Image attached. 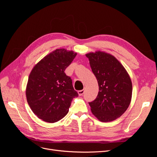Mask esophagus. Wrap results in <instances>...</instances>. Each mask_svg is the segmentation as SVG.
I'll list each match as a JSON object with an SVG mask.
<instances>
[{
	"instance_id": "esophagus-1",
	"label": "esophagus",
	"mask_w": 157,
	"mask_h": 157,
	"mask_svg": "<svg viewBox=\"0 0 157 157\" xmlns=\"http://www.w3.org/2000/svg\"><path fill=\"white\" fill-rule=\"evenodd\" d=\"M84 91H85V89L84 88L83 90H79V91H78V94L79 96H82L83 94L84 93Z\"/></svg>"
}]
</instances>
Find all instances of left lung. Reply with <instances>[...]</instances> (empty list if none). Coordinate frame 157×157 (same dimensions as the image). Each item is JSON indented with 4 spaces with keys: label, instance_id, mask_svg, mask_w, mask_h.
<instances>
[{
    "label": "left lung",
    "instance_id": "8db88e82",
    "mask_svg": "<svg viewBox=\"0 0 157 157\" xmlns=\"http://www.w3.org/2000/svg\"><path fill=\"white\" fill-rule=\"evenodd\" d=\"M97 78L99 90L89 103L91 111L103 122L119 118L129 107L132 95V80L127 71L115 56L103 51L86 54Z\"/></svg>",
    "mask_w": 157,
    "mask_h": 157
}]
</instances>
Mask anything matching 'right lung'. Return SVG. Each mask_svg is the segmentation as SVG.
Here are the masks:
<instances>
[{
  "instance_id": "add662e5",
  "label": "right lung",
  "mask_w": 157,
  "mask_h": 157,
  "mask_svg": "<svg viewBox=\"0 0 157 157\" xmlns=\"http://www.w3.org/2000/svg\"><path fill=\"white\" fill-rule=\"evenodd\" d=\"M77 54L72 50L56 49L31 71L26 86L27 101L35 115L44 122L54 123L63 118L72 99L78 96L72 80L64 72Z\"/></svg>"
}]
</instances>
